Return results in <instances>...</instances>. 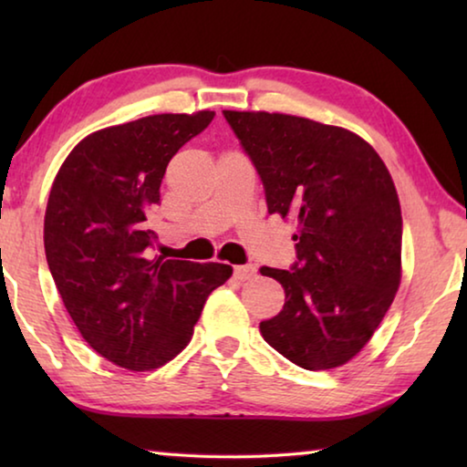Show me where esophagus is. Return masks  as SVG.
Returning <instances> with one entry per match:
<instances>
[{
	"label": "esophagus",
	"mask_w": 467,
	"mask_h": 467,
	"mask_svg": "<svg viewBox=\"0 0 467 467\" xmlns=\"http://www.w3.org/2000/svg\"><path fill=\"white\" fill-rule=\"evenodd\" d=\"M255 275H257V270H255V265H251V264L234 267V278L236 280H251V278H255Z\"/></svg>",
	"instance_id": "obj_1"
}]
</instances>
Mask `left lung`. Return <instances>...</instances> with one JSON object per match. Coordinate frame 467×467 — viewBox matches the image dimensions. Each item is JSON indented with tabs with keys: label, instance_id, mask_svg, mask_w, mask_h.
<instances>
[{
	"label": "left lung",
	"instance_id": "1",
	"mask_svg": "<svg viewBox=\"0 0 467 467\" xmlns=\"http://www.w3.org/2000/svg\"><path fill=\"white\" fill-rule=\"evenodd\" d=\"M264 183L270 214L298 224L284 288L259 323L274 350L306 370L346 365L365 348L401 278V210L389 171L357 133L282 113L223 110Z\"/></svg>",
	"mask_w": 467,
	"mask_h": 467
}]
</instances>
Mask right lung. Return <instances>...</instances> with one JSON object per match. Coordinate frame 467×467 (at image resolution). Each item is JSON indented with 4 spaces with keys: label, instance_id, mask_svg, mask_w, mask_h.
<instances>
[{
    "label": "right lung",
    "instance_id": "add662e5",
    "mask_svg": "<svg viewBox=\"0 0 467 467\" xmlns=\"http://www.w3.org/2000/svg\"><path fill=\"white\" fill-rule=\"evenodd\" d=\"M214 110L152 115L90 133L53 181L45 255L63 305L100 357L130 370L167 365L189 344L224 264L154 255L148 214L171 158Z\"/></svg>",
    "mask_w": 467,
    "mask_h": 467
}]
</instances>
